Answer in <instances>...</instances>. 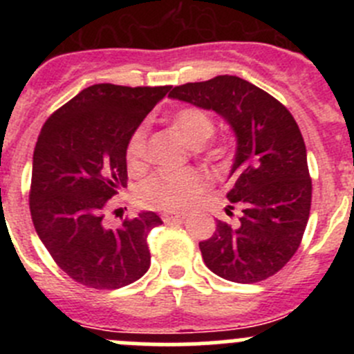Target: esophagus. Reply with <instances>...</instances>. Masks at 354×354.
Here are the masks:
<instances>
[{
  "label": "esophagus",
  "instance_id": "34e87169",
  "mask_svg": "<svg viewBox=\"0 0 354 354\" xmlns=\"http://www.w3.org/2000/svg\"><path fill=\"white\" fill-rule=\"evenodd\" d=\"M187 217L185 212H164L162 214V221L166 224H173V223H181V221Z\"/></svg>",
  "mask_w": 354,
  "mask_h": 354
}]
</instances>
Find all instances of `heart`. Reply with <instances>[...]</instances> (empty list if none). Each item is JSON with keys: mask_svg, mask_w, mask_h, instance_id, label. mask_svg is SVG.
Masks as SVG:
<instances>
[{"mask_svg": "<svg viewBox=\"0 0 354 354\" xmlns=\"http://www.w3.org/2000/svg\"><path fill=\"white\" fill-rule=\"evenodd\" d=\"M185 140L194 147L205 144L214 133V120L200 108L180 109L173 118ZM147 124H138L130 135L127 145V160L133 169L144 166L147 159ZM209 188V178L198 169L157 171L144 181L138 192L142 205L160 210H185L194 205L200 195Z\"/></svg>", "mask_w": 354, "mask_h": 354, "instance_id": "b5f03b06", "label": "heart"}]
</instances>
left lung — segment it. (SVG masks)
Listing matches in <instances>:
<instances>
[{"label":"left lung","mask_w":354,"mask_h":354,"mask_svg":"<svg viewBox=\"0 0 354 354\" xmlns=\"http://www.w3.org/2000/svg\"><path fill=\"white\" fill-rule=\"evenodd\" d=\"M171 99L214 111L236 135L227 200L236 226L217 221L200 241L205 266L233 283H259L283 269L301 243L312 205L306 147L291 113L257 85L233 75L174 87ZM233 205L226 212L233 214Z\"/></svg>","instance_id":"obj_1"}]
</instances>
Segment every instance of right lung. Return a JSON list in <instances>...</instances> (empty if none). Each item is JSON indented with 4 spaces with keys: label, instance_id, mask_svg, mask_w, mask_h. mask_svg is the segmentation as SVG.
Listing matches in <instances>:
<instances>
[{
    "label": "right lung",
    "instance_id": "1",
    "mask_svg": "<svg viewBox=\"0 0 354 354\" xmlns=\"http://www.w3.org/2000/svg\"><path fill=\"white\" fill-rule=\"evenodd\" d=\"M169 88L91 85L55 111L39 133L32 223L59 269L84 286H128L151 267L147 234L162 224L156 212L144 210L113 230L102 219L109 198L127 187L130 135Z\"/></svg>",
    "mask_w": 354,
    "mask_h": 354
}]
</instances>
